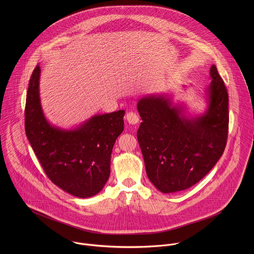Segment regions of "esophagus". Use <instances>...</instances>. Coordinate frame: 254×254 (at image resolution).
<instances>
[{
  "label": "esophagus",
  "mask_w": 254,
  "mask_h": 254,
  "mask_svg": "<svg viewBox=\"0 0 254 254\" xmlns=\"http://www.w3.org/2000/svg\"><path fill=\"white\" fill-rule=\"evenodd\" d=\"M126 120L128 121L129 124H132V125H135L139 122L140 118H139V115L136 113V112H133V111H130L127 113L126 115Z\"/></svg>",
  "instance_id": "obj_1"
}]
</instances>
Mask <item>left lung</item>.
Segmentation results:
<instances>
[{"instance_id": "8db88e82", "label": "left lung", "mask_w": 254, "mask_h": 254, "mask_svg": "<svg viewBox=\"0 0 254 254\" xmlns=\"http://www.w3.org/2000/svg\"><path fill=\"white\" fill-rule=\"evenodd\" d=\"M207 109L187 116L169 96L149 95L137 105L143 120L137 138L146 175L154 187L175 192L200 181L222 156L228 138V92L216 66L210 68Z\"/></svg>"}]
</instances>
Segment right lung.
<instances>
[{
  "label": "right lung",
  "instance_id": "right-lung-1",
  "mask_svg": "<svg viewBox=\"0 0 254 254\" xmlns=\"http://www.w3.org/2000/svg\"><path fill=\"white\" fill-rule=\"evenodd\" d=\"M40 73L37 65L26 95L27 139L55 185L77 197L96 195L109 180L111 151L123 132L125 111L96 114L73 129L54 126L45 117L41 106Z\"/></svg>",
  "mask_w": 254,
  "mask_h": 254
}]
</instances>
